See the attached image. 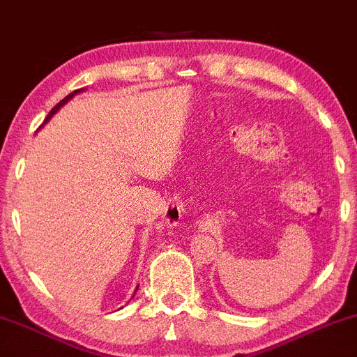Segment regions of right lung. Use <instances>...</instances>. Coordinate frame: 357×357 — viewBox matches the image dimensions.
<instances>
[{"instance_id": "1", "label": "right lung", "mask_w": 357, "mask_h": 357, "mask_svg": "<svg viewBox=\"0 0 357 357\" xmlns=\"http://www.w3.org/2000/svg\"><path fill=\"white\" fill-rule=\"evenodd\" d=\"M84 91H86V89H77V91H73V93H70L67 98H63V99H61V101H60V102H58V105H56V106H54V108H53V109H51V112H50V115H47V116H46V120H44V123H47V122H50V120H51V119H53V115H54V113H56V112H58V109H60V108H61V106H65V105H67V102L70 101V99H72L73 96H77V94L84 93ZM44 123H43V125H44ZM137 289H139V285H137ZM137 289H135V292H137ZM134 296H135V294H134Z\"/></svg>"}]
</instances>
